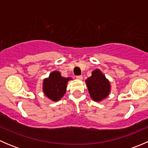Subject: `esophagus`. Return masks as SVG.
Masks as SVG:
<instances>
[{
    "label": "esophagus",
    "instance_id": "1",
    "mask_svg": "<svg viewBox=\"0 0 148 148\" xmlns=\"http://www.w3.org/2000/svg\"><path fill=\"white\" fill-rule=\"evenodd\" d=\"M77 79L79 80H82L83 79V77L82 76H77Z\"/></svg>",
    "mask_w": 148,
    "mask_h": 148
}]
</instances>
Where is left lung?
<instances>
[{"instance_id": "1", "label": "left lung", "mask_w": 148, "mask_h": 148, "mask_svg": "<svg viewBox=\"0 0 148 148\" xmlns=\"http://www.w3.org/2000/svg\"><path fill=\"white\" fill-rule=\"evenodd\" d=\"M92 100L100 102L107 98L111 92V84L101 70H94L92 76L85 81Z\"/></svg>"}]
</instances>
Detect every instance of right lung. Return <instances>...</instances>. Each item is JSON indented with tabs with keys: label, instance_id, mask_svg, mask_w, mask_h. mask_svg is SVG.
Masks as SVG:
<instances>
[{
	"label": "right lung",
	"instance_id": "1",
	"mask_svg": "<svg viewBox=\"0 0 148 148\" xmlns=\"http://www.w3.org/2000/svg\"><path fill=\"white\" fill-rule=\"evenodd\" d=\"M70 80H72L71 77H63L59 71H52L49 77L43 81L42 89L44 95L53 102L60 100L65 95L67 83Z\"/></svg>",
	"mask_w": 148,
	"mask_h": 148
}]
</instances>
